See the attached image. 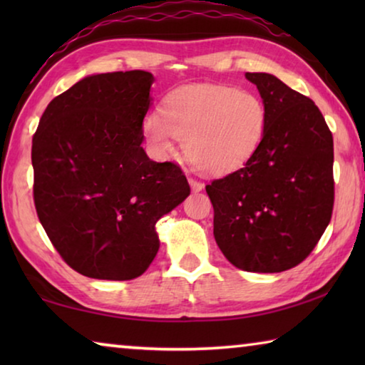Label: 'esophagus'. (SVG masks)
<instances>
[{
    "instance_id": "esophagus-1",
    "label": "esophagus",
    "mask_w": 365,
    "mask_h": 365,
    "mask_svg": "<svg viewBox=\"0 0 365 365\" xmlns=\"http://www.w3.org/2000/svg\"><path fill=\"white\" fill-rule=\"evenodd\" d=\"M190 187H191V191H193V193H200L201 190H205V183H201V182H197V180H195V178H190Z\"/></svg>"
}]
</instances>
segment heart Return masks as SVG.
I'll return each instance as SVG.
<instances>
[{"label": "heart", "mask_w": 365, "mask_h": 365, "mask_svg": "<svg viewBox=\"0 0 365 365\" xmlns=\"http://www.w3.org/2000/svg\"><path fill=\"white\" fill-rule=\"evenodd\" d=\"M267 109L252 91L230 85H185L168 95L160 110L143 119V133L158 156L175 150L177 138L197 170L227 175L242 169L257 153Z\"/></svg>", "instance_id": "heart-1"}]
</instances>
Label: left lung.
Returning <instances> with one entry per match:
<instances>
[{"mask_svg": "<svg viewBox=\"0 0 365 365\" xmlns=\"http://www.w3.org/2000/svg\"><path fill=\"white\" fill-rule=\"evenodd\" d=\"M267 109L257 153L207 185L214 238L227 261L274 274L309 256L333 209V137L319 108L265 72H246Z\"/></svg>", "mask_w": 365, "mask_h": 365, "instance_id": "8db88e82", "label": "left lung"}]
</instances>
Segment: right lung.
Instances as JSON below:
<instances>
[{
	"label": "right lung",
	"instance_id": "1",
	"mask_svg": "<svg viewBox=\"0 0 365 365\" xmlns=\"http://www.w3.org/2000/svg\"><path fill=\"white\" fill-rule=\"evenodd\" d=\"M154 77L93 73L48 104L32 141L38 219L64 261L98 280H132L159 251L156 224L190 195L180 168L145 153Z\"/></svg>",
	"mask_w": 365,
	"mask_h": 365
}]
</instances>
